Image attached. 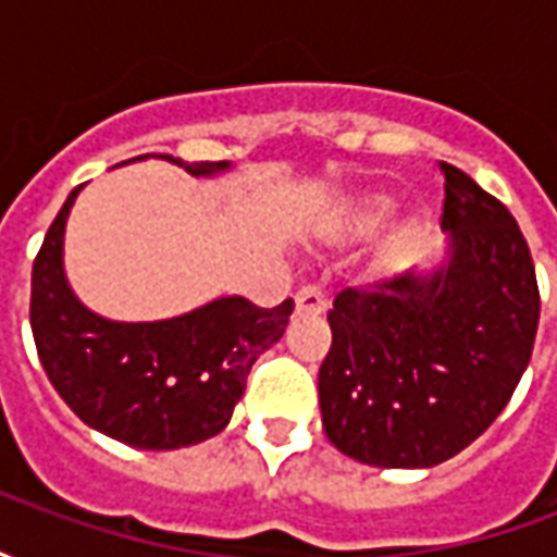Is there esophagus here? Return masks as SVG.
<instances>
[{"instance_id": "1", "label": "esophagus", "mask_w": 557, "mask_h": 557, "mask_svg": "<svg viewBox=\"0 0 557 557\" xmlns=\"http://www.w3.org/2000/svg\"><path fill=\"white\" fill-rule=\"evenodd\" d=\"M295 310H298V313H315V315L325 313L327 310L325 295L315 289V286H304V289L295 295Z\"/></svg>"}]
</instances>
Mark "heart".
<instances>
[{
    "label": "heart",
    "mask_w": 557,
    "mask_h": 557,
    "mask_svg": "<svg viewBox=\"0 0 557 557\" xmlns=\"http://www.w3.org/2000/svg\"><path fill=\"white\" fill-rule=\"evenodd\" d=\"M394 208L397 202L385 194H370L361 196V199H355L346 211H343V218L337 223L339 235H367V232L379 230L382 223H385L391 214H394ZM420 238H423V226H420L418 220H409V223H403L394 235H391V242L385 244V253H382V262L391 268L406 265L414 250L420 247Z\"/></svg>",
    "instance_id": "obj_1"
}]
</instances>
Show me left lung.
Wrapping results in <instances>:
<instances>
[{"label": "left lung", "mask_w": 557, "mask_h": 557, "mask_svg": "<svg viewBox=\"0 0 557 557\" xmlns=\"http://www.w3.org/2000/svg\"><path fill=\"white\" fill-rule=\"evenodd\" d=\"M442 172V259L339 292L327 313L322 426L375 468H432L466 450L510 403L537 337V277L513 214L462 170Z\"/></svg>", "instance_id": "left-lung-1"}]
</instances>
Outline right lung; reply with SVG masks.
I'll list each match as a JSON object with an SVG mask.
<instances>
[{"label":"right lung","instance_id":"right-lung-1","mask_svg":"<svg viewBox=\"0 0 557 557\" xmlns=\"http://www.w3.org/2000/svg\"><path fill=\"white\" fill-rule=\"evenodd\" d=\"M178 163L196 178L220 163ZM83 184L71 190L32 265V334L47 379L91 430L139 450H178L226 430L250 367L289 325L292 298L256 307L220 295L172 319L119 322L79 301L65 274V226Z\"/></svg>","mask_w":557,"mask_h":557}]
</instances>
